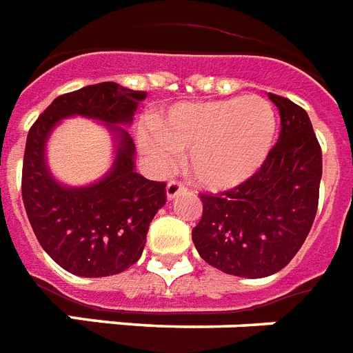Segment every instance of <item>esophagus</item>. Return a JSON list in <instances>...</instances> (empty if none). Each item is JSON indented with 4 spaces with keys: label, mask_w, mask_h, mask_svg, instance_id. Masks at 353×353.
<instances>
[{
    "label": "esophagus",
    "mask_w": 353,
    "mask_h": 353,
    "mask_svg": "<svg viewBox=\"0 0 353 353\" xmlns=\"http://www.w3.org/2000/svg\"><path fill=\"white\" fill-rule=\"evenodd\" d=\"M184 190H185V188H184V184H182V182H179V180H171V182L168 184V188H165V194H168L169 200H173L176 194L182 193Z\"/></svg>",
    "instance_id": "obj_1"
}]
</instances>
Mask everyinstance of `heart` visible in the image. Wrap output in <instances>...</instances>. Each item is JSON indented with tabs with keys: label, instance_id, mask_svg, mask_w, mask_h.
<instances>
[{
	"label": "heart",
	"instance_id": "1",
	"mask_svg": "<svg viewBox=\"0 0 353 353\" xmlns=\"http://www.w3.org/2000/svg\"><path fill=\"white\" fill-rule=\"evenodd\" d=\"M277 132L273 105L261 97L184 101L140 132V145L159 168L188 153L199 185L228 191L244 184L266 162Z\"/></svg>",
	"mask_w": 353,
	"mask_h": 353
}]
</instances>
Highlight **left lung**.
<instances>
[{
	"label": "left lung",
	"instance_id": "obj_1",
	"mask_svg": "<svg viewBox=\"0 0 353 353\" xmlns=\"http://www.w3.org/2000/svg\"><path fill=\"white\" fill-rule=\"evenodd\" d=\"M281 134L266 162L244 184L200 194L202 219L193 228L199 255L235 277L281 272L306 241L319 204L323 153L308 112L270 92Z\"/></svg>",
	"mask_w": 353,
	"mask_h": 353
}]
</instances>
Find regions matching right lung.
I'll return each instance as SVG.
<instances>
[{"label":"right lung","mask_w":353,"mask_h":353,"mask_svg":"<svg viewBox=\"0 0 353 353\" xmlns=\"http://www.w3.org/2000/svg\"><path fill=\"white\" fill-rule=\"evenodd\" d=\"M148 97L114 81L56 98L27 134L21 194L34 235L56 264L80 277H107L131 268L145 246L149 224L165 204V184L134 171V142L120 125L132 122ZM69 116L105 123L117 157L103 179L83 188L60 185L46 168L44 143Z\"/></svg>","instance_id":"1"}]
</instances>
